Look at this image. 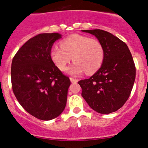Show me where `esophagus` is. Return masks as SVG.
Returning a JSON list of instances; mask_svg holds the SVG:
<instances>
[{"instance_id":"obj_1","label":"esophagus","mask_w":148,"mask_h":148,"mask_svg":"<svg viewBox=\"0 0 148 148\" xmlns=\"http://www.w3.org/2000/svg\"><path fill=\"white\" fill-rule=\"evenodd\" d=\"M70 81H71V82H72V83H77L79 80L76 79H74V78L71 77L70 78Z\"/></svg>"}]
</instances>
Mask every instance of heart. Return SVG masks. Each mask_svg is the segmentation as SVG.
Segmentation results:
<instances>
[{
    "instance_id": "1",
    "label": "heart",
    "mask_w": 148,
    "mask_h": 148,
    "mask_svg": "<svg viewBox=\"0 0 148 148\" xmlns=\"http://www.w3.org/2000/svg\"><path fill=\"white\" fill-rule=\"evenodd\" d=\"M50 54L53 62L60 70L66 68L72 57L74 63L67 72L73 75L97 72L104 59L103 46L97 40L78 34H73L62 40L60 47H53Z\"/></svg>"
}]
</instances>
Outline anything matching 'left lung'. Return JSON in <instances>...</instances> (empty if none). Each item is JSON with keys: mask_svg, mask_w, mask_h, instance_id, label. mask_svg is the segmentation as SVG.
Wrapping results in <instances>:
<instances>
[{"mask_svg": "<svg viewBox=\"0 0 148 148\" xmlns=\"http://www.w3.org/2000/svg\"><path fill=\"white\" fill-rule=\"evenodd\" d=\"M95 35L103 46L104 59L99 70L78 82L81 95L91 108L108 114L118 111L130 97L136 78V67L125 42L103 30H84Z\"/></svg>", "mask_w": 148, "mask_h": 148, "instance_id": "obj_1", "label": "left lung"}]
</instances>
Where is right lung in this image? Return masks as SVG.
Wrapping results in <instances>:
<instances>
[{"mask_svg":"<svg viewBox=\"0 0 148 148\" xmlns=\"http://www.w3.org/2000/svg\"><path fill=\"white\" fill-rule=\"evenodd\" d=\"M61 37L57 33L39 34L18 49L12 62V86L16 99L28 113L42 120L60 115L67 103L70 80L50 54L54 42Z\"/></svg>","mask_w":148,"mask_h":148,"instance_id":"1","label":"right lung"}]
</instances>
